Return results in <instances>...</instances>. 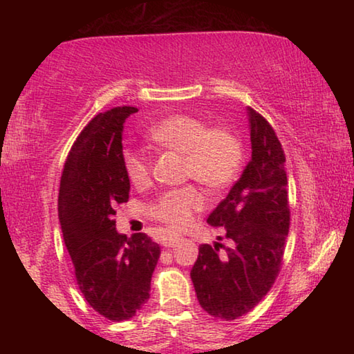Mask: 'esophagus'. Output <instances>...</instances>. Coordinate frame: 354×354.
Masks as SVG:
<instances>
[{"label":"esophagus","mask_w":354,"mask_h":354,"mask_svg":"<svg viewBox=\"0 0 354 354\" xmlns=\"http://www.w3.org/2000/svg\"><path fill=\"white\" fill-rule=\"evenodd\" d=\"M179 241H181V237L175 234V232H164V236H162L164 247H175Z\"/></svg>","instance_id":"1"}]
</instances>
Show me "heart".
<instances>
[{"label":"heart","mask_w":354,"mask_h":354,"mask_svg":"<svg viewBox=\"0 0 354 354\" xmlns=\"http://www.w3.org/2000/svg\"><path fill=\"white\" fill-rule=\"evenodd\" d=\"M156 147L183 154L184 179H195L211 192H220L236 181L243 164V145L236 131L211 127L205 118L175 113L147 129ZM123 167L131 184L145 185L151 175L149 159L137 149H124ZM205 206V196L195 184L159 195L148 207L153 218L171 227L187 225L192 214Z\"/></svg>","instance_id":"heart-1"}]
</instances>
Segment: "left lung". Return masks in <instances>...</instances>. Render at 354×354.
<instances>
[{
	"instance_id": "8db88e82",
	"label": "left lung",
	"mask_w": 354,
	"mask_h": 354,
	"mask_svg": "<svg viewBox=\"0 0 354 354\" xmlns=\"http://www.w3.org/2000/svg\"><path fill=\"white\" fill-rule=\"evenodd\" d=\"M251 160L226 198L209 214L220 241L200 245L190 278L209 315L236 320L267 295L283 266L290 227L286 154L272 124L248 107Z\"/></svg>"
}]
</instances>
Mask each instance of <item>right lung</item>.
<instances>
[{
	"label": "right lung",
	"instance_id": "add662e5",
	"mask_svg": "<svg viewBox=\"0 0 354 354\" xmlns=\"http://www.w3.org/2000/svg\"><path fill=\"white\" fill-rule=\"evenodd\" d=\"M137 107L118 106L95 115L65 160L59 221L86 301L106 319L128 320L148 301L160 256L147 234L115 231V206L129 198L123 167V123Z\"/></svg>",
	"mask_w": 354,
	"mask_h": 354
}]
</instances>
